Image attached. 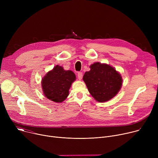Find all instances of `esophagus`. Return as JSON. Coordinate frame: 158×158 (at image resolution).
Segmentation results:
<instances>
[{"label":"esophagus","instance_id":"obj_1","mask_svg":"<svg viewBox=\"0 0 158 158\" xmlns=\"http://www.w3.org/2000/svg\"><path fill=\"white\" fill-rule=\"evenodd\" d=\"M77 77L79 80H81V79L82 78V73H81V72H79L77 73Z\"/></svg>","mask_w":158,"mask_h":158}]
</instances>
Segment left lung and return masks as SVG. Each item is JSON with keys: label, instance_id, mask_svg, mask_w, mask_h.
<instances>
[{"label": "left lung", "instance_id": "left-lung-1", "mask_svg": "<svg viewBox=\"0 0 158 158\" xmlns=\"http://www.w3.org/2000/svg\"><path fill=\"white\" fill-rule=\"evenodd\" d=\"M85 73L83 80L92 96L98 102H106L114 97L122 85L121 75L109 65L96 62Z\"/></svg>", "mask_w": 158, "mask_h": 158}]
</instances>
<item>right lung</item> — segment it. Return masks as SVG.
Listing matches in <instances>:
<instances>
[{"instance_id": "add662e5", "label": "right lung", "mask_w": 158, "mask_h": 158, "mask_svg": "<svg viewBox=\"0 0 158 158\" xmlns=\"http://www.w3.org/2000/svg\"><path fill=\"white\" fill-rule=\"evenodd\" d=\"M76 76L71 71H65L63 67L56 65L42 81L44 95L56 102H61L69 95V90L75 81Z\"/></svg>"}]
</instances>
